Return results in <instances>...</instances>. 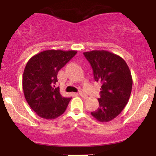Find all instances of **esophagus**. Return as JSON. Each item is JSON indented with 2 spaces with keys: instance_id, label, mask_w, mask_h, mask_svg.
I'll return each mask as SVG.
<instances>
[{
  "instance_id": "esophagus-1",
  "label": "esophagus",
  "mask_w": 156,
  "mask_h": 156,
  "mask_svg": "<svg viewBox=\"0 0 156 156\" xmlns=\"http://www.w3.org/2000/svg\"><path fill=\"white\" fill-rule=\"evenodd\" d=\"M79 94L80 95L81 97L83 98H87V95L85 93H83V91H80L79 92Z\"/></svg>"
}]
</instances>
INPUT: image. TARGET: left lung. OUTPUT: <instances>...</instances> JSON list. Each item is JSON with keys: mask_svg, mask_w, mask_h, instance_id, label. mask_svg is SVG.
<instances>
[{"mask_svg": "<svg viewBox=\"0 0 156 156\" xmlns=\"http://www.w3.org/2000/svg\"><path fill=\"white\" fill-rule=\"evenodd\" d=\"M83 55L91 66L94 80L101 84L99 107L90 113L100 122L111 121L129 101L133 84L129 67L122 58L107 51H91Z\"/></svg>", "mask_w": 156, "mask_h": 156, "instance_id": "8db88e82", "label": "left lung"}]
</instances>
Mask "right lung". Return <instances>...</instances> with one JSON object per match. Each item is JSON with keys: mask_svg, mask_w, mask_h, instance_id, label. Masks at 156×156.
<instances>
[{"mask_svg": "<svg viewBox=\"0 0 156 156\" xmlns=\"http://www.w3.org/2000/svg\"><path fill=\"white\" fill-rule=\"evenodd\" d=\"M76 51L47 50L33 56L25 67L23 88L30 108L41 118L54 119L64 113L71 98L62 97L58 73L71 60Z\"/></svg>", "mask_w": 156, "mask_h": 156, "instance_id": "right-lung-1", "label": "right lung"}]
</instances>
